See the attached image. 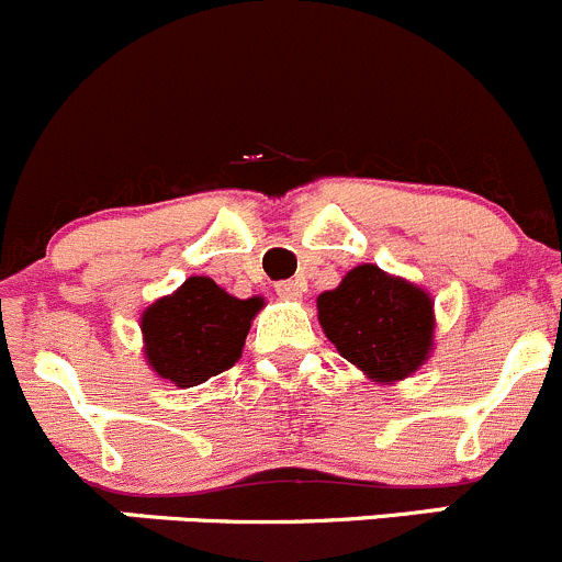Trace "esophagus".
Instances as JSON below:
<instances>
[{"instance_id": "esophagus-1", "label": "esophagus", "mask_w": 562, "mask_h": 562, "mask_svg": "<svg viewBox=\"0 0 562 562\" xmlns=\"http://www.w3.org/2000/svg\"><path fill=\"white\" fill-rule=\"evenodd\" d=\"M304 280H282V282H277L274 285V291H277V296L280 299H288V302H291V299H299L304 293Z\"/></svg>"}]
</instances>
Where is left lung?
<instances>
[{"label":"left lung","mask_w":562,"mask_h":562,"mask_svg":"<svg viewBox=\"0 0 562 562\" xmlns=\"http://www.w3.org/2000/svg\"><path fill=\"white\" fill-rule=\"evenodd\" d=\"M318 321L342 359L373 381H401L434 346V299L423 288L362 263L318 296Z\"/></svg>","instance_id":"obj_1"}]
</instances>
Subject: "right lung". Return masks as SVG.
I'll return each mask as SVG.
<instances>
[{
    "instance_id": "add662e5",
    "label": "right lung",
    "mask_w": 562,
    "mask_h": 562,
    "mask_svg": "<svg viewBox=\"0 0 562 562\" xmlns=\"http://www.w3.org/2000/svg\"><path fill=\"white\" fill-rule=\"evenodd\" d=\"M260 307V296L236 299L211 277H189L143 313L145 359L172 384H203L238 362Z\"/></svg>"
}]
</instances>
